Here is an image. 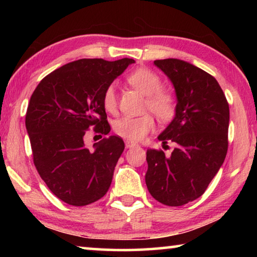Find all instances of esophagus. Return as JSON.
Returning <instances> with one entry per match:
<instances>
[{
    "instance_id": "1",
    "label": "esophagus",
    "mask_w": 257,
    "mask_h": 257,
    "mask_svg": "<svg viewBox=\"0 0 257 257\" xmlns=\"http://www.w3.org/2000/svg\"><path fill=\"white\" fill-rule=\"evenodd\" d=\"M138 146L137 143H134V142H130V141H125V147L127 149H133V147H136Z\"/></svg>"
}]
</instances>
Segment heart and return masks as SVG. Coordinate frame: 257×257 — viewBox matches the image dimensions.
<instances>
[{
    "label": "heart",
    "instance_id": "1",
    "mask_svg": "<svg viewBox=\"0 0 257 257\" xmlns=\"http://www.w3.org/2000/svg\"><path fill=\"white\" fill-rule=\"evenodd\" d=\"M128 81L135 88L146 95L145 107L154 113L162 122L173 119L177 111V102L173 95L162 88V80L154 71L139 68L128 76ZM102 104L104 110L110 114L118 111V97L115 86L108 85L103 93ZM154 118L150 113L138 116H122L113 122V132L130 142H139L153 130Z\"/></svg>",
    "mask_w": 257,
    "mask_h": 257
}]
</instances>
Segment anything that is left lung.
<instances>
[{
	"label": "left lung",
	"instance_id": "1",
	"mask_svg": "<svg viewBox=\"0 0 257 257\" xmlns=\"http://www.w3.org/2000/svg\"><path fill=\"white\" fill-rule=\"evenodd\" d=\"M177 93L176 116L159 136L175 143L170 156L147 150L145 181L156 201L181 206L205 193L228 152L229 104L210 73L177 59L155 60Z\"/></svg>",
	"mask_w": 257,
	"mask_h": 257
}]
</instances>
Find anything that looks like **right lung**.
Here are the masks:
<instances>
[{"label":"right lung","mask_w":257,"mask_h":257,"mask_svg":"<svg viewBox=\"0 0 257 257\" xmlns=\"http://www.w3.org/2000/svg\"><path fill=\"white\" fill-rule=\"evenodd\" d=\"M133 59H81L47 75L30 97L26 128L37 172L61 201L85 206L107 193L115 164L124 150L119 136L104 138L87 149L85 134L98 136L111 127L102 104L103 93Z\"/></svg>","instance_id":"obj_1"}]
</instances>
